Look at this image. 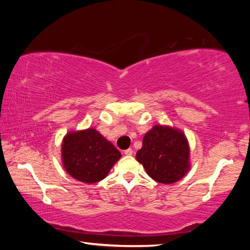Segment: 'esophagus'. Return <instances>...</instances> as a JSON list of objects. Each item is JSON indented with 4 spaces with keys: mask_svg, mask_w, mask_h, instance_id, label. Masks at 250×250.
I'll list each match as a JSON object with an SVG mask.
<instances>
[{
    "mask_svg": "<svg viewBox=\"0 0 250 250\" xmlns=\"http://www.w3.org/2000/svg\"><path fill=\"white\" fill-rule=\"evenodd\" d=\"M132 153H133V150L132 149H126L125 151V155H132Z\"/></svg>",
    "mask_w": 250,
    "mask_h": 250,
    "instance_id": "esophagus-1",
    "label": "esophagus"
}]
</instances>
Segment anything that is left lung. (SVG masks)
Listing matches in <instances>:
<instances>
[{
	"instance_id": "8db88e82",
	"label": "left lung",
	"mask_w": 250,
	"mask_h": 250,
	"mask_svg": "<svg viewBox=\"0 0 250 250\" xmlns=\"http://www.w3.org/2000/svg\"><path fill=\"white\" fill-rule=\"evenodd\" d=\"M137 160L147 175L163 184L181 180L189 170V146L182 131L156 125L145 134Z\"/></svg>"
}]
</instances>
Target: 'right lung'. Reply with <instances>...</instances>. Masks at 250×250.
<instances>
[{"mask_svg": "<svg viewBox=\"0 0 250 250\" xmlns=\"http://www.w3.org/2000/svg\"><path fill=\"white\" fill-rule=\"evenodd\" d=\"M121 153L94 128L68 132L62 140V161L70 176L92 184L104 180Z\"/></svg>", "mask_w": 250, "mask_h": 250, "instance_id": "add662e5", "label": "right lung"}]
</instances>
